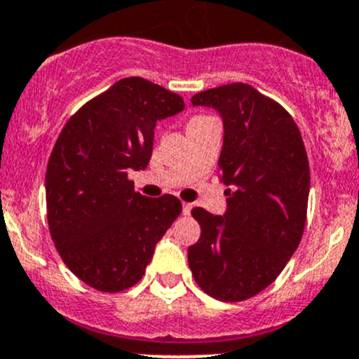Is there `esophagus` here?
Instances as JSON below:
<instances>
[{
	"label": "esophagus",
	"instance_id": "34e87169",
	"mask_svg": "<svg viewBox=\"0 0 359 359\" xmlns=\"http://www.w3.org/2000/svg\"><path fill=\"white\" fill-rule=\"evenodd\" d=\"M191 210H193V205H191V203H182V213H184V215H189Z\"/></svg>",
	"mask_w": 359,
	"mask_h": 359
}]
</instances>
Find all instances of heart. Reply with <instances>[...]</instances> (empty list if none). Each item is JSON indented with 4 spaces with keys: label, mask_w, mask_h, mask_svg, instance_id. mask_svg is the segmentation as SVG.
<instances>
[{
    "label": "heart",
    "mask_w": 359,
    "mask_h": 359,
    "mask_svg": "<svg viewBox=\"0 0 359 359\" xmlns=\"http://www.w3.org/2000/svg\"><path fill=\"white\" fill-rule=\"evenodd\" d=\"M205 119H208V116H193V118L189 119V125H196V123L205 121Z\"/></svg>",
    "instance_id": "obj_1"
}]
</instances>
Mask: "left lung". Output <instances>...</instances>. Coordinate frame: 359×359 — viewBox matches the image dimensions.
<instances>
[{"instance_id": "obj_1", "label": "left lung", "mask_w": 359, "mask_h": 359, "mask_svg": "<svg viewBox=\"0 0 359 359\" xmlns=\"http://www.w3.org/2000/svg\"><path fill=\"white\" fill-rule=\"evenodd\" d=\"M193 106L213 107L224 121L219 175L227 210L193 208L201 227L187 260L205 293L241 302L269 287L302 238L309 198V161L293 118L247 83L200 92Z\"/></svg>"}]
</instances>
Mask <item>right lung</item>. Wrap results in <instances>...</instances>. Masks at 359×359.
Wrapping results in <instances>:
<instances>
[{"instance_id":"add662e5","label":"right lung","mask_w":359,"mask_h":359,"mask_svg":"<svg viewBox=\"0 0 359 359\" xmlns=\"http://www.w3.org/2000/svg\"><path fill=\"white\" fill-rule=\"evenodd\" d=\"M182 109V97L132 76L64 125L46 166V217L64 264L88 287L116 293L139 283L182 212L179 198H146L128 179L149 163L158 119Z\"/></svg>"}]
</instances>
